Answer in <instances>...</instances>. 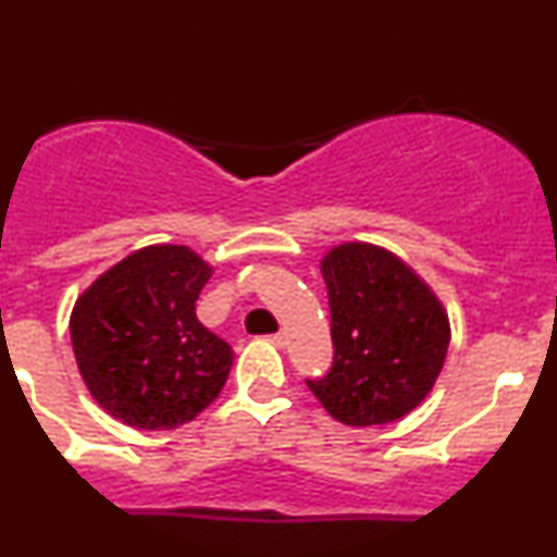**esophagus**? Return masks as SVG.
<instances>
[{"label":"esophagus","instance_id":"1","mask_svg":"<svg viewBox=\"0 0 557 557\" xmlns=\"http://www.w3.org/2000/svg\"><path fill=\"white\" fill-rule=\"evenodd\" d=\"M269 342H272L274 347H285V333H283V331L272 333V336H269Z\"/></svg>","mask_w":557,"mask_h":557}]
</instances>
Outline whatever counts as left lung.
<instances>
[{
    "mask_svg": "<svg viewBox=\"0 0 557 557\" xmlns=\"http://www.w3.org/2000/svg\"><path fill=\"white\" fill-rule=\"evenodd\" d=\"M320 269L333 366L323 379H307V386L342 424L403 419L424 400L446 362V309L411 267L376 245H338Z\"/></svg>",
    "mask_w": 557,
    "mask_h": 557,
    "instance_id": "obj_1",
    "label": "left lung"
}]
</instances>
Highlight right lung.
<instances>
[{"label": "right lung", "mask_w": 557, "mask_h": 557, "mask_svg": "<svg viewBox=\"0 0 557 557\" xmlns=\"http://www.w3.org/2000/svg\"><path fill=\"white\" fill-rule=\"evenodd\" d=\"M210 267L186 245H149L103 272L74 304L72 347L109 417L173 430L224 389L234 352L197 320Z\"/></svg>", "instance_id": "obj_1"}]
</instances>
